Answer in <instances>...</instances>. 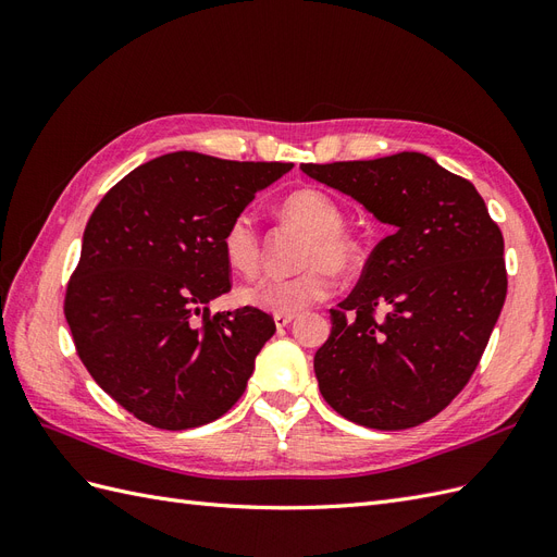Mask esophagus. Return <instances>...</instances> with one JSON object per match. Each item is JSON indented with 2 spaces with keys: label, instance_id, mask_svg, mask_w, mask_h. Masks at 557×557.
I'll return each mask as SVG.
<instances>
[{
  "label": "esophagus",
  "instance_id": "obj_1",
  "mask_svg": "<svg viewBox=\"0 0 557 557\" xmlns=\"http://www.w3.org/2000/svg\"><path fill=\"white\" fill-rule=\"evenodd\" d=\"M295 320V315L293 313H274V323H276V327L278 330H283V327H288L290 323Z\"/></svg>",
  "mask_w": 557,
  "mask_h": 557
}]
</instances>
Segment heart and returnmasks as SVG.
<instances>
[{
  "label": "heart",
  "instance_id": "obj_1",
  "mask_svg": "<svg viewBox=\"0 0 557 557\" xmlns=\"http://www.w3.org/2000/svg\"><path fill=\"white\" fill-rule=\"evenodd\" d=\"M281 211L309 232L293 276H260L239 290L252 309L272 313H299L332 293L330 267L346 272L358 262V246L342 230L344 215L336 201L318 188H299L283 199ZM223 256L232 269L250 274L260 262V237L250 213H237L223 232Z\"/></svg>",
  "mask_w": 557,
  "mask_h": 557
}]
</instances>
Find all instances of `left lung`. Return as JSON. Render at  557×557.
Returning <instances> with one entry per match:
<instances>
[{
  "label": "left lung",
  "instance_id": "left-lung-1",
  "mask_svg": "<svg viewBox=\"0 0 557 557\" xmlns=\"http://www.w3.org/2000/svg\"><path fill=\"white\" fill-rule=\"evenodd\" d=\"M299 170L391 227L330 311L313 358L320 395L362 428L425 423L474 374L504 307L502 232L474 185L423 153Z\"/></svg>",
  "mask_w": 557,
  "mask_h": 557
}]
</instances>
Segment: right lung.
I'll return each mask as SVG.
<instances>
[{
    "mask_svg": "<svg viewBox=\"0 0 557 557\" xmlns=\"http://www.w3.org/2000/svg\"><path fill=\"white\" fill-rule=\"evenodd\" d=\"M290 170L178 150L137 166L92 211L64 315L90 376L144 423L199 428L244 395L274 318L207 307L230 293L227 223Z\"/></svg>",
    "mask_w": 557,
    "mask_h": 557,
    "instance_id": "obj_1",
    "label": "right lung"
}]
</instances>
